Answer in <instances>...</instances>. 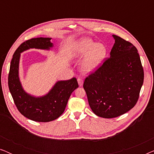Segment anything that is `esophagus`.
<instances>
[{"label":"esophagus","mask_w":154,"mask_h":154,"mask_svg":"<svg viewBox=\"0 0 154 154\" xmlns=\"http://www.w3.org/2000/svg\"><path fill=\"white\" fill-rule=\"evenodd\" d=\"M77 81H78V83H79V85L80 86V87L83 85V79H81V78H79Z\"/></svg>","instance_id":"obj_1"}]
</instances>
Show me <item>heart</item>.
Instances as JSON below:
<instances>
[{
    "mask_svg": "<svg viewBox=\"0 0 154 154\" xmlns=\"http://www.w3.org/2000/svg\"><path fill=\"white\" fill-rule=\"evenodd\" d=\"M106 50L102 43H96L88 38H81L71 48L73 58H81L85 55L81 69L84 73L95 71L106 56Z\"/></svg>",
    "mask_w": 154,
    "mask_h": 154,
    "instance_id": "1",
    "label": "heart"
}]
</instances>
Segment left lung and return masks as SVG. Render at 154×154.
Returning <instances> with one entry per match:
<instances>
[{
	"instance_id": "1",
	"label": "left lung",
	"mask_w": 154,
	"mask_h": 154,
	"mask_svg": "<svg viewBox=\"0 0 154 154\" xmlns=\"http://www.w3.org/2000/svg\"><path fill=\"white\" fill-rule=\"evenodd\" d=\"M110 57L86 78L83 88L94 114L118 117L133 108L144 82V70L137 48L116 35Z\"/></svg>"
}]
</instances>
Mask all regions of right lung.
<instances>
[{"label":"right lung","instance_id":"1","mask_svg":"<svg viewBox=\"0 0 154 154\" xmlns=\"http://www.w3.org/2000/svg\"><path fill=\"white\" fill-rule=\"evenodd\" d=\"M51 38H35L24 42L12 56L8 75V87L17 108L27 119L36 122L54 121L62 114L71 94L79 87L77 80L56 82L45 95L35 97L23 89L19 77L21 53L31 48L49 50L53 47Z\"/></svg>","mask_w":154,"mask_h":154}]
</instances>
